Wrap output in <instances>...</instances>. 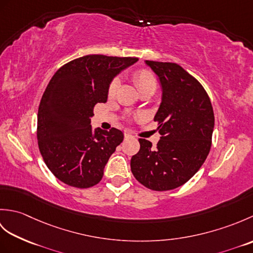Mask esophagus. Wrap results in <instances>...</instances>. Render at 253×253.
I'll list each match as a JSON object with an SVG mask.
<instances>
[{"label": "esophagus", "instance_id": "34e87169", "mask_svg": "<svg viewBox=\"0 0 253 253\" xmlns=\"http://www.w3.org/2000/svg\"><path fill=\"white\" fill-rule=\"evenodd\" d=\"M124 137H125V139H128V138L131 137V135H130V133H128V132H125V135H124Z\"/></svg>", "mask_w": 253, "mask_h": 253}]
</instances>
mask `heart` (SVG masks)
<instances>
[{"label":"heart","mask_w":253,"mask_h":253,"mask_svg":"<svg viewBox=\"0 0 253 253\" xmlns=\"http://www.w3.org/2000/svg\"><path fill=\"white\" fill-rule=\"evenodd\" d=\"M132 79L139 91H142L148 88L155 89V87H157V80H155V77L152 74V72H150L149 69H139V71H136L133 73ZM118 85H120V79L118 78L113 79L109 87L110 96H113L116 93Z\"/></svg>","instance_id":"obj_1"}]
</instances>
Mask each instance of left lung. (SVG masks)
<instances>
[{
    "label": "left lung",
    "mask_w": 253,
    "mask_h": 253,
    "mask_svg": "<svg viewBox=\"0 0 253 253\" xmlns=\"http://www.w3.org/2000/svg\"><path fill=\"white\" fill-rule=\"evenodd\" d=\"M162 88L154 121L161 139L157 147L140 138L130 168L136 179L155 191L184 185L200 169L211 149L214 113L207 91L176 63L144 61Z\"/></svg>",
    "instance_id": "1"
}]
</instances>
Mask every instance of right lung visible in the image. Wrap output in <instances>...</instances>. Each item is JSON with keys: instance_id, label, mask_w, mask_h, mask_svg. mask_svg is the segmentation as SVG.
Wrapping results in <instances>:
<instances>
[{"instance_id": "obj_1", "label": "right lung", "mask_w": 253, "mask_h": 253, "mask_svg": "<svg viewBox=\"0 0 253 253\" xmlns=\"http://www.w3.org/2000/svg\"><path fill=\"white\" fill-rule=\"evenodd\" d=\"M137 57L85 55L62 66L44 91L38 111L40 153L64 184L89 188L102 179L104 168L124 135L91 127L93 107L105 103L112 80Z\"/></svg>"}]
</instances>
